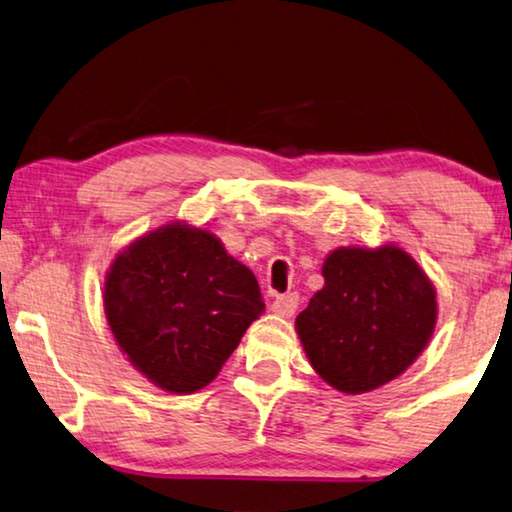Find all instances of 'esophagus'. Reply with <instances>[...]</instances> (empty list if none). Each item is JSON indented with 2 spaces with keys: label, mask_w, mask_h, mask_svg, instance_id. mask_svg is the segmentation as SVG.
I'll return each instance as SVG.
<instances>
[{
  "label": "esophagus",
  "mask_w": 512,
  "mask_h": 512,
  "mask_svg": "<svg viewBox=\"0 0 512 512\" xmlns=\"http://www.w3.org/2000/svg\"><path fill=\"white\" fill-rule=\"evenodd\" d=\"M298 303H300L298 294H278L273 298L271 310L280 316H291L298 310Z\"/></svg>",
  "instance_id": "34e87169"
}]
</instances>
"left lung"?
Here are the masks:
<instances>
[{
	"instance_id": "obj_1",
	"label": "left lung",
	"mask_w": 512,
	"mask_h": 512,
	"mask_svg": "<svg viewBox=\"0 0 512 512\" xmlns=\"http://www.w3.org/2000/svg\"><path fill=\"white\" fill-rule=\"evenodd\" d=\"M326 287L296 330L316 373L339 392H371L424 351L435 326V289L401 248H339L323 264Z\"/></svg>"
}]
</instances>
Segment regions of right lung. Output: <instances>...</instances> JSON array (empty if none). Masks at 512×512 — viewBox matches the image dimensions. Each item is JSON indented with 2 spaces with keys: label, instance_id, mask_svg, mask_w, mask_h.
<instances>
[{
  "label": "right lung",
  "instance_id": "add662e5",
  "mask_svg": "<svg viewBox=\"0 0 512 512\" xmlns=\"http://www.w3.org/2000/svg\"><path fill=\"white\" fill-rule=\"evenodd\" d=\"M104 310L136 369L168 392L191 394L216 378L264 300L255 275L214 234L168 225L116 257Z\"/></svg>",
  "mask_w": 512,
  "mask_h": 512
}]
</instances>
